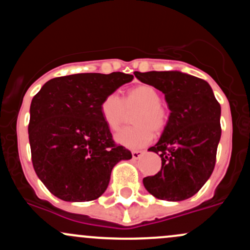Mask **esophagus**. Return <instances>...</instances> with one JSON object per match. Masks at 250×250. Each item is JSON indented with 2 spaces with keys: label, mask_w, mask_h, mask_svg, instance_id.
I'll use <instances>...</instances> for the list:
<instances>
[{
  "label": "esophagus",
  "mask_w": 250,
  "mask_h": 250,
  "mask_svg": "<svg viewBox=\"0 0 250 250\" xmlns=\"http://www.w3.org/2000/svg\"><path fill=\"white\" fill-rule=\"evenodd\" d=\"M144 150H133V152H131V156H133V159L134 160H138V159H140L141 158L142 155H144Z\"/></svg>",
  "instance_id": "1"
}]
</instances>
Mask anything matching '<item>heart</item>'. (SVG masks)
Returning a JSON list of instances; mask_svg holds the SVG:
<instances>
[{"instance_id":"obj_1","label":"heart","mask_w":250,"mask_h":250,"mask_svg":"<svg viewBox=\"0 0 250 250\" xmlns=\"http://www.w3.org/2000/svg\"><path fill=\"white\" fill-rule=\"evenodd\" d=\"M133 114L135 125L125 128L116 135V141L122 146L136 149L147 146L153 140V131L161 133L167 125L166 109L161 104V95L149 84H139L123 94L122 100L116 94L106 96L101 103L103 121L111 131H117Z\"/></svg>"}]
</instances>
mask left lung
<instances>
[{
	"mask_svg": "<svg viewBox=\"0 0 250 250\" xmlns=\"http://www.w3.org/2000/svg\"><path fill=\"white\" fill-rule=\"evenodd\" d=\"M142 83L165 94L169 117L163 135L150 147L161 158V169L144 178L158 199L179 202L196 194L209 179L221 139V105L209 83L179 71L134 73Z\"/></svg>",
	"mask_w": 250,
	"mask_h": 250,
	"instance_id": "left-lung-1",
	"label": "left lung"
}]
</instances>
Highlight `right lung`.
Instances as JSON below:
<instances>
[{
    "label": "right lung",
    "instance_id": "obj_1",
    "mask_svg": "<svg viewBox=\"0 0 250 250\" xmlns=\"http://www.w3.org/2000/svg\"><path fill=\"white\" fill-rule=\"evenodd\" d=\"M133 78L122 72L58 77L33 97L32 163L52 194L66 202L97 199L108 188L112 167L131 159L130 150L112 140L101 103Z\"/></svg>",
    "mask_w": 250,
    "mask_h": 250
}]
</instances>
